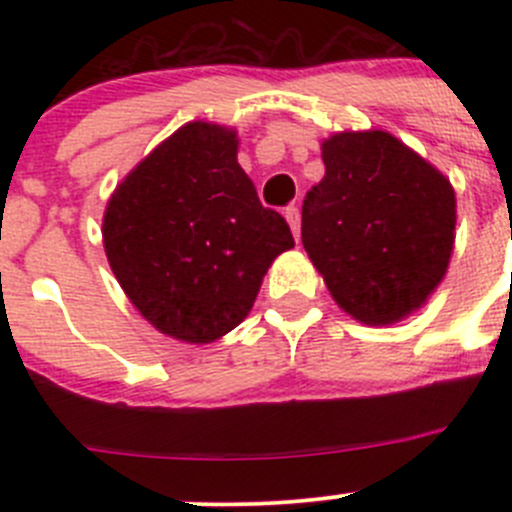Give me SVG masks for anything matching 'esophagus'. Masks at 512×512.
I'll use <instances>...</instances> for the list:
<instances>
[{"instance_id":"1","label":"esophagus","mask_w":512,"mask_h":512,"mask_svg":"<svg viewBox=\"0 0 512 512\" xmlns=\"http://www.w3.org/2000/svg\"><path fill=\"white\" fill-rule=\"evenodd\" d=\"M285 218L289 227H292V235L299 237V227H302V218H299V208L297 205H289V208L285 210Z\"/></svg>"}]
</instances>
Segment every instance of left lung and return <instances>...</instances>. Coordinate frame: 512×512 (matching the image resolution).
<instances>
[{
    "instance_id": "obj_1",
    "label": "left lung",
    "mask_w": 512,
    "mask_h": 512,
    "mask_svg": "<svg viewBox=\"0 0 512 512\" xmlns=\"http://www.w3.org/2000/svg\"><path fill=\"white\" fill-rule=\"evenodd\" d=\"M324 178L302 205V245L334 302L381 327L441 285L456 240V193L443 173L386 131L322 143Z\"/></svg>"
}]
</instances>
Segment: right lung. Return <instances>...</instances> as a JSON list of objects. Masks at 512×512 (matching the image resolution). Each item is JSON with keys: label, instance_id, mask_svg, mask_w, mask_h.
I'll list each match as a JSON object with an SVG mask.
<instances>
[{"label": "right lung", "instance_id": "right-lung-1", "mask_svg": "<svg viewBox=\"0 0 512 512\" xmlns=\"http://www.w3.org/2000/svg\"><path fill=\"white\" fill-rule=\"evenodd\" d=\"M103 247L118 285L158 332L208 344L247 317L267 267L294 240L237 163V133L193 121L113 190Z\"/></svg>", "mask_w": 512, "mask_h": 512}]
</instances>
